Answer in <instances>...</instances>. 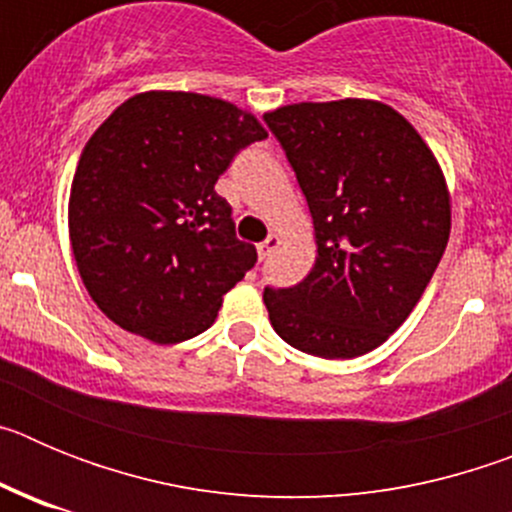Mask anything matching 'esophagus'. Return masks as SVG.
Listing matches in <instances>:
<instances>
[{
	"instance_id": "obj_1",
	"label": "esophagus",
	"mask_w": 512,
	"mask_h": 512,
	"mask_svg": "<svg viewBox=\"0 0 512 512\" xmlns=\"http://www.w3.org/2000/svg\"><path fill=\"white\" fill-rule=\"evenodd\" d=\"M279 246V238L277 235H269V238H266L264 243H259V246H256V251H259V259L264 261V259H269L271 253H274V248Z\"/></svg>"
}]
</instances>
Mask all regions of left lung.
<instances>
[{
    "label": "left lung",
    "mask_w": 512,
    "mask_h": 512,
    "mask_svg": "<svg viewBox=\"0 0 512 512\" xmlns=\"http://www.w3.org/2000/svg\"><path fill=\"white\" fill-rule=\"evenodd\" d=\"M305 194L318 259L295 287H266L289 346L354 359L405 323L451 230L446 182L400 112L369 99L289 104L264 115Z\"/></svg>",
    "instance_id": "1"
}]
</instances>
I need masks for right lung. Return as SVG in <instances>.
Masks as SVG:
<instances>
[{
  "mask_svg": "<svg viewBox=\"0 0 512 512\" xmlns=\"http://www.w3.org/2000/svg\"><path fill=\"white\" fill-rule=\"evenodd\" d=\"M266 130L235 104L146 92L120 104L76 166L69 233L84 287L120 328L153 343L200 336L256 264L215 184Z\"/></svg>",
  "mask_w": 512,
  "mask_h": 512,
  "instance_id": "right-lung-1",
  "label": "right lung"
}]
</instances>
